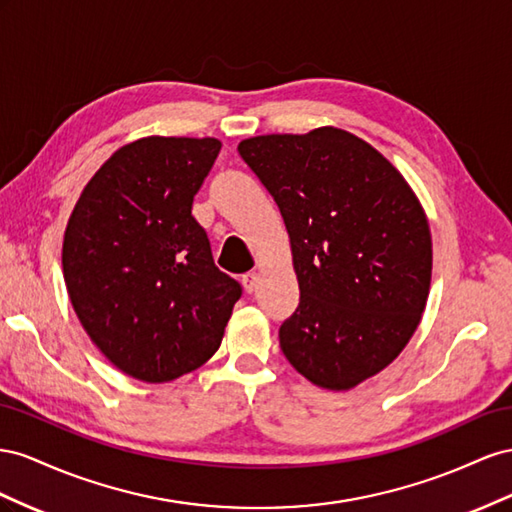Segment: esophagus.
Masks as SVG:
<instances>
[{"label": "esophagus", "instance_id": "34e87169", "mask_svg": "<svg viewBox=\"0 0 512 512\" xmlns=\"http://www.w3.org/2000/svg\"><path fill=\"white\" fill-rule=\"evenodd\" d=\"M242 287L246 294H253V291L257 289V274L255 272H248L242 276Z\"/></svg>", "mask_w": 512, "mask_h": 512}]
</instances>
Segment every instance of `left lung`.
Instances as JSON below:
<instances>
[{"label": "left lung", "mask_w": 512, "mask_h": 512, "mask_svg": "<svg viewBox=\"0 0 512 512\" xmlns=\"http://www.w3.org/2000/svg\"><path fill=\"white\" fill-rule=\"evenodd\" d=\"M238 152L279 206L300 287L281 326L285 358L326 390L384 371L425 313L433 244L401 171L343 128L242 139Z\"/></svg>", "instance_id": "1"}]
</instances>
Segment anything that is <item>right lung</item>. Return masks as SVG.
I'll use <instances>...</instances> for the list:
<instances>
[{
	"mask_svg": "<svg viewBox=\"0 0 512 512\" xmlns=\"http://www.w3.org/2000/svg\"><path fill=\"white\" fill-rule=\"evenodd\" d=\"M214 137H143L115 150L68 218L62 270L83 330L115 369L148 384L203 367L242 289L216 270L193 199Z\"/></svg>",
	"mask_w": 512,
	"mask_h": 512,
	"instance_id": "1",
	"label": "right lung"
}]
</instances>
